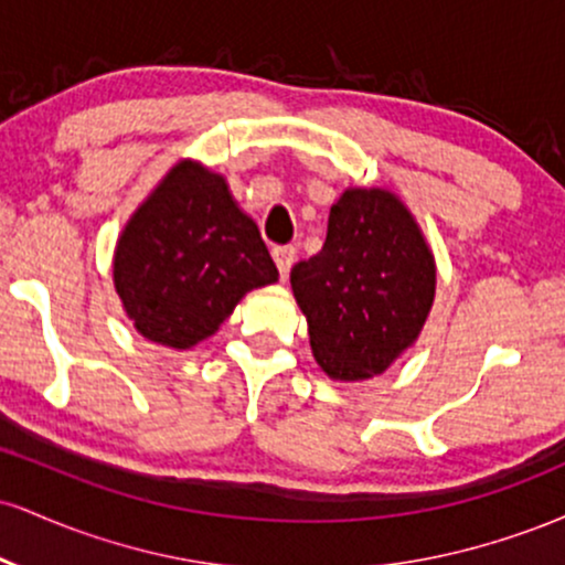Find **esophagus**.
Masks as SVG:
<instances>
[{
    "label": "esophagus",
    "mask_w": 565,
    "mask_h": 565,
    "mask_svg": "<svg viewBox=\"0 0 565 565\" xmlns=\"http://www.w3.org/2000/svg\"><path fill=\"white\" fill-rule=\"evenodd\" d=\"M274 260L278 265V274H281V278H287L291 265H295V260H297V249L295 246H276Z\"/></svg>",
    "instance_id": "esophagus-1"
}]
</instances>
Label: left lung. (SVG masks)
<instances>
[{
	"label": "left lung",
	"instance_id": "obj_1",
	"mask_svg": "<svg viewBox=\"0 0 565 565\" xmlns=\"http://www.w3.org/2000/svg\"><path fill=\"white\" fill-rule=\"evenodd\" d=\"M313 359L327 377L369 380L423 334L436 300V257L412 210L380 185L332 204L319 255L291 268Z\"/></svg>",
	"mask_w": 565,
	"mask_h": 565
}]
</instances>
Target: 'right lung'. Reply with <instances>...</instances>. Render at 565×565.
Listing matches in <instances>:
<instances>
[{
	"instance_id": "obj_1",
	"label": "right lung",
	"mask_w": 565,
	"mask_h": 565,
	"mask_svg": "<svg viewBox=\"0 0 565 565\" xmlns=\"http://www.w3.org/2000/svg\"><path fill=\"white\" fill-rule=\"evenodd\" d=\"M278 281L260 228L225 174L180 159L116 238L114 289L138 334L188 350L212 337L246 291Z\"/></svg>"
}]
</instances>
